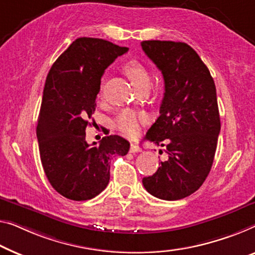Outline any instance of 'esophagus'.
<instances>
[{"label":"esophagus","instance_id":"1","mask_svg":"<svg viewBox=\"0 0 255 255\" xmlns=\"http://www.w3.org/2000/svg\"><path fill=\"white\" fill-rule=\"evenodd\" d=\"M131 152V153H136V152H140L142 151V149H140V147L138 146V145H136V144H134V143H131L130 144V150H129Z\"/></svg>","mask_w":255,"mask_h":255}]
</instances>
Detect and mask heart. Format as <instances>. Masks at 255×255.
Segmentation results:
<instances>
[{"mask_svg":"<svg viewBox=\"0 0 255 255\" xmlns=\"http://www.w3.org/2000/svg\"><path fill=\"white\" fill-rule=\"evenodd\" d=\"M124 70L136 89L150 85V75L147 73L146 68L137 60H130L126 64ZM140 120H142V118L137 112L127 110L118 117L116 126L124 135L132 137V136L138 134Z\"/></svg>","mask_w":255,"mask_h":255,"instance_id":"obj_1","label":"heart"}]
</instances>
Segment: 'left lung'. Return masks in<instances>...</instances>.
Segmentation results:
<instances>
[{"mask_svg":"<svg viewBox=\"0 0 255 255\" xmlns=\"http://www.w3.org/2000/svg\"><path fill=\"white\" fill-rule=\"evenodd\" d=\"M140 45L165 82L160 116L145 138L168 154L142 182L152 196L178 200L197 191L212 168L221 129L215 83L189 44L151 40Z\"/></svg>","mask_w":255,"mask_h":255,"instance_id":"obj_1","label":"left lung"}]
</instances>
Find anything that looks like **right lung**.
Segmentation results:
<instances>
[{
  "mask_svg": "<svg viewBox=\"0 0 255 255\" xmlns=\"http://www.w3.org/2000/svg\"><path fill=\"white\" fill-rule=\"evenodd\" d=\"M127 51L103 39L79 37L49 71L36 136L45 176L67 199L100 195L109 184L112 155L128 153L130 144L118 135L105 136L98 144L86 140L104 71Z\"/></svg>",
  "mask_w": 255,
  "mask_h": 255,
  "instance_id": "1",
  "label": "right lung"
}]
</instances>
